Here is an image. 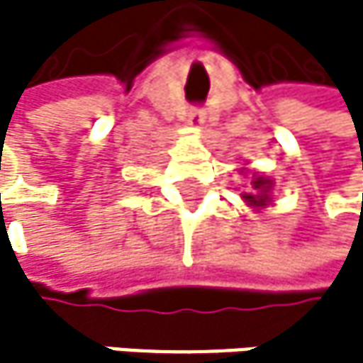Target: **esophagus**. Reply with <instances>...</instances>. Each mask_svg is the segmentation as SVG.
Returning <instances> with one entry per match:
<instances>
[{
	"label": "esophagus",
	"mask_w": 363,
	"mask_h": 363,
	"mask_svg": "<svg viewBox=\"0 0 363 363\" xmlns=\"http://www.w3.org/2000/svg\"><path fill=\"white\" fill-rule=\"evenodd\" d=\"M187 121H189V126L200 128V126H204V121H206V113H204V111H200V108H191V111H189Z\"/></svg>",
	"instance_id": "esophagus-1"
}]
</instances>
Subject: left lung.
I'll return each instance as SVG.
<instances>
[{
    "label": "left lung",
    "mask_w": 363,
    "mask_h": 363,
    "mask_svg": "<svg viewBox=\"0 0 363 363\" xmlns=\"http://www.w3.org/2000/svg\"><path fill=\"white\" fill-rule=\"evenodd\" d=\"M252 189H255L257 194H244V198H246L250 204H257V206H261L263 202L268 200L270 180H266V178H257V180H252Z\"/></svg>",
    "instance_id": "obj_1"
}]
</instances>
